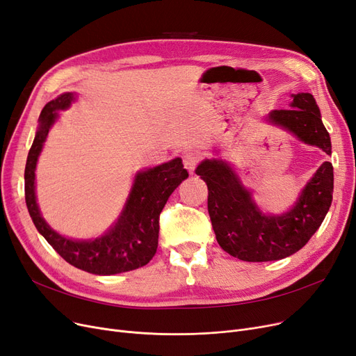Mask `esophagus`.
Masks as SVG:
<instances>
[{
  "instance_id": "obj_1",
  "label": "esophagus",
  "mask_w": 356,
  "mask_h": 356,
  "mask_svg": "<svg viewBox=\"0 0 356 356\" xmlns=\"http://www.w3.org/2000/svg\"><path fill=\"white\" fill-rule=\"evenodd\" d=\"M183 163H184V167L189 170V173H193L197 163H199V156L196 152H188L183 159Z\"/></svg>"
}]
</instances>
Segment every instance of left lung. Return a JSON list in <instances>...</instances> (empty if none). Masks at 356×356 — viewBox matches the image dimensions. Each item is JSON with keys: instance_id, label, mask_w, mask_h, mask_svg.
<instances>
[{"instance_id": "obj_1", "label": "left lung", "mask_w": 356, "mask_h": 356, "mask_svg": "<svg viewBox=\"0 0 356 356\" xmlns=\"http://www.w3.org/2000/svg\"><path fill=\"white\" fill-rule=\"evenodd\" d=\"M268 120L305 144L332 154L327 129L310 92L292 95L289 109L272 111ZM208 186V212L218 244L244 261L285 259L308 243L321 225L333 197V165L324 161L300 197L282 215L264 213L238 176L222 160H205L195 170Z\"/></svg>"}]
</instances>
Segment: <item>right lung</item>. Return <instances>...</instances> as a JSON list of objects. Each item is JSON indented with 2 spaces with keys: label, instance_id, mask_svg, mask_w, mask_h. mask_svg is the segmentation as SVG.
I'll return each instance as SVG.
<instances>
[{
  "label": "right lung",
  "instance_id": "1",
  "mask_svg": "<svg viewBox=\"0 0 356 356\" xmlns=\"http://www.w3.org/2000/svg\"><path fill=\"white\" fill-rule=\"evenodd\" d=\"M72 92H64L43 107L39 128L29 151L24 170L26 205L33 224L56 253L70 265L95 275H115L145 266L159 245L160 213L167 199L188 179L181 159H175L135 176L129 197L118 222L95 240H72L58 234L42 218L35 193V170L43 143L58 119V111L68 109Z\"/></svg>",
  "mask_w": 356,
  "mask_h": 356
}]
</instances>
